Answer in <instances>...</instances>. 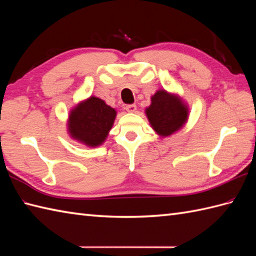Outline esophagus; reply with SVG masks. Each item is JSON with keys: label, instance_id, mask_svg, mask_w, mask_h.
I'll return each instance as SVG.
<instances>
[{"label": "esophagus", "instance_id": "obj_1", "mask_svg": "<svg viewBox=\"0 0 256 256\" xmlns=\"http://www.w3.org/2000/svg\"><path fill=\"white\" fill-rule=\"evenodd\" d=\"M124 108L128 112H131V113L136 112V106H135V104H128V106H124Z\"/></svg>", "mask_w": 256, "mask_h": 256}]
</instances>
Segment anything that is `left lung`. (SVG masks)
I'll return each mask as SVG.
<instances>
[{
	"mask_svg": "<svg viewBox=\"0 0 256 256\" xmlns=\"http://www.w3.org/2000/svg\"><path fill=\"white\" fill-rule=\"evenodd\" d=\"M150 101L145 112L152 128L160 136H170L187 122L188 108L178 96L158 90Z\"/></svg>",
	"mask_w": 256,
	"mask_h": 256,
	"instance_id": "left-lung-1",
	"label": "left lung"
}]
</instances>
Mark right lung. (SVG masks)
Segmentation results:
<instances>
[{
	"label": "right lung",
	"mask_w": 256,
	"mask_h": 256,
	"mask_svg": "<svg viewBox=\"0 0 256 256\" xmlns=\"http://www.w3.org/2000/svg\"><path fill=\"white\" fill-rule=\"evenodd\" d=\"M116 116L113 108L99 98L90 96L70 111L68 132L74 140L96 148L106 140Z\"/></svg>",
	"instance_id": "1"
}]
</instances>
